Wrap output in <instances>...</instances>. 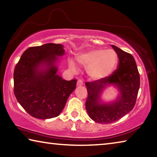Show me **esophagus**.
I'll return each mask as SVG.
<instances>
[{
	"instance_id": "1",
	"label": "esophagus",
	"mask_w": 157,
	"mask_h": 157,
	"mask_svg": "<svg viewBox=\"0 0 157 157\" xmlns=\"http://www.w3.org/2000/svg\"><path fill=\"white\" fill-rule=\"evenodd\" d=\"M82 85H83V82H82V80H81V79H79L78 82H77V86H81Z\"/></svg>"
}]
</instances>
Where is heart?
Wrapping results in <instances>:
<instances>
[{
  "instance_id": "heart-1",
  "label": "heart",
  "mask_w": 157,
  "mask_h": 157,
  "mask_svg": "<svg viewBox=\"0 0 157 157\" xmlns=\"http://www.w3.org/2000/svg\"><path fill=\"white\" fill-rule=\"evenodd\" d=\"M77 60L79 64L86 68L90 78L99 80L107 78L112 73L118 63V55L113 50L94 49L79 54ZM68 66L73 72L78 71L73 59H68Z\"/></svg>"
}]
</instances>
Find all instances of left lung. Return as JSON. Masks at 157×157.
<instances>
[{"instance_id":"8db88e82","label":"left lung","mask_w":157,"mask_h":157,"mask_svg":"<svg viewBox=\"0 0 157 157\" xmlns=\"http://www.w3.org/2000/svg\"><path fill=\"white\" fill-rule=\"evenodd\" d=\"M119 59L117 69L107 78L85 85L88 91L86 109L93 121L98 123L109 124L121 119L134 108L140 88V75L134 57L114 45ZM118 90L114 101L105 102L101 95L108 86Z\"/></svg>"}]
</instances>
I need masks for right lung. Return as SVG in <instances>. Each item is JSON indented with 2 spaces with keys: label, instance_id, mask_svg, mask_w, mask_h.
Instances as JSON below:
<instances>
[{
  "label": "right lung",
  "instance_id": "right-lung-1",
  "mask_svg": "<svg viewBox=\"0 0 157 157\" xmlns=\"http://www.w3.org/2000/svg\"><path fill=\"white\" fill-rule=\"evenodd\" d=\"M62 44H46L29 48L21 55L14 72V92L18 103L39 119L58 116L76 88L77 79L67 81L57 73Z\"/></svg>",
  "mask_w": 157,
  "mask_h": 157
}]
</instances>
